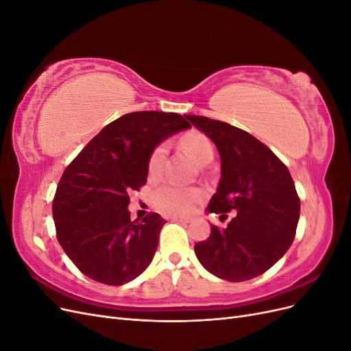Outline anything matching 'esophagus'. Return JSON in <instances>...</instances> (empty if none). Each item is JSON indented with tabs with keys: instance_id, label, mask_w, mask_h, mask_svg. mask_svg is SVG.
<instances>
[{
	"instance_id": "obj_1",
	"label": "esophagus",
	"mask_w": 351,
	"mask_h": 351,
	"mask_svg": "<svg viewBox=\"0 0 351 351\" xmlns=\"http://www.w3.org/2000/svg\"><path fill=\"white\" fill-rule=\"evenodd\" d=\"M173 221H177V222H182V224H187V222H190L189 218H183V217H171Z\"/></svg>"
}]
</instances>
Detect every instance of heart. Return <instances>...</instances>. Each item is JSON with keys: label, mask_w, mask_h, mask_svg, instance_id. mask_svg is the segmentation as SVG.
Instances as JSON below:
<instances>
[{"label": "heart", "mask_w": 351, "mask_h": 351, "mask_svg": "<svg viewBox=\"0 0 351 351\" xmlns=\"http://www.w3.org/2000/svg\"><path fill=\"white\" fill-rule=\"evenodd\" d=\"M180 146H182L183 151L199 165L209 164L212 161V158H214V147H212V143L204 134L190 133L180 141ZM165 145H159L155 147L149 156V161H147V171H149L151 176H158L161 173L165 161ZM200 199L202 193L197 189L183 187L173 183L161 186L156 189L154 193L155 206L161 212H164V214L169 215L189 214L190 210L195 209Z\"/></svg>", "instance_id": "b5f03b06"}]
</instances>
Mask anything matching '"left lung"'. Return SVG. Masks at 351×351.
<instances>
[{
  "instance_id": "left-lung-1",
  "label": "left lung",
  "mask_w": 351,
  "mask_h": 351,
  "mask_svg": "<svg viewBox=\"0 0 351 351\" xmlns=\"http://www.w3.org/2000/svg\"><path fill=\"white\" fill-rule=\"evenodd\" d=\"M186 119L215 143L221 180L208 212L236 210L226 228L212 226L205 241L195 244L204 268L231 282L256 278L289 250L300 217V200L291 174L256 137L224 121L202 115Z\"/></svg>"
}]
</instances>
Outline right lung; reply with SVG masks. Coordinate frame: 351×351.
Returning a JSON list of instances; mask_svg holds the SVG:
<instances>
[{
	"label": "right lung",
	"mask_w": 351,
	"mask_h": 351,
	"mask_svg": "<svg viewBox=\"0 0 351 351\" xmlns=\"http://www.w3.org/2000/svg\"><path fill=\"white\" fill-rule=\"evenodd\" d=\"M190 127L176 112L125 114L105 125L62 173L52 202L57 239L86 277L123 285L149 267L165 221L155 212L132 221L129 193L146 183L155 147Z\"/></svg>",
	"instance_id": "add662e5"
}]
</instances>
